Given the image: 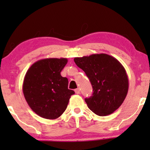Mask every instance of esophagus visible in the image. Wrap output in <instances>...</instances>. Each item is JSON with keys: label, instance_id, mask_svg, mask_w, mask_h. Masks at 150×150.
Masks as SVG:
<instances>
[{"label": "esophagus", "instance_id": "34e87169", "mask_svg": "<svg viewBox=\"0 0 150 150\" xmlns=\"http://www.w3.org/2000/svg\"><path fill=\"white\" fill-rule=\"evenodd\" d=\"M75 93L76 94H79L80 93V89H79V88H78V89H76Z\"/></svg>", "mask_w": 150, "mask_h": 150}]
</instances>
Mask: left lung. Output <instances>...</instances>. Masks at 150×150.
<instances>
[{"label":"left lung","instance_id":"left-lung-1","mask_svg":"<svg viewBox=\"0 0 150 150\" xmlns=\"http://www.w3.org/2000/svg\"><path fill=\"white\" fill-rule=\"evenodd\" d=\"M74 60L93 87V95L85 100L88 107L99 116L112 114L122 105L128 91V75L122 63L104 53L75 57Z\"/></svg>","mask_w":150,"mask_h":150}]
</instances>
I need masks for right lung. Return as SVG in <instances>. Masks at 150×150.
<instances>
[{"label":"right lung","instance_id":"obj_1","mask_svg":"<svg viewBox=\"0 0 150 150\" xmlns=\"http://www.w3.org/2000/svg\"><path fill=\"white\" fill-rule=\"evenodd\" d=\"M66 58H47L34 63L26 71L22 91L30 108L39 116L55 120L66 109L73 90L68 89V80L61 71Z\"/></svg>","mask_w":150,"mask_h":150}]
</instances>
